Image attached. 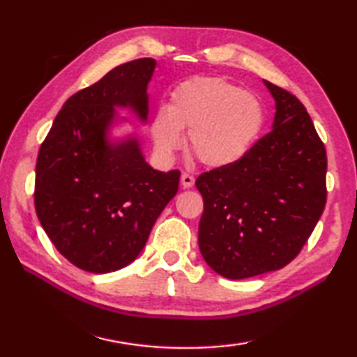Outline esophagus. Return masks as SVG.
Masks as SVG:
<instances>
[{"instance_id":"esophagus-1","label":"esophagus","mask_w":357,"mask_h":357,"mask_svg":"<svg viewBox=\"0 0 357 357\" xmlns=\"http://www.w3.org/2000/svg\"><path fill=\"white\" fill-rule=\"evenodd\" d=\"M193 183H195V178H193L192 174L185 173V172L181 174V184H183L184 189H189V187L193 185Z\"/></svg>"}]
</instances>
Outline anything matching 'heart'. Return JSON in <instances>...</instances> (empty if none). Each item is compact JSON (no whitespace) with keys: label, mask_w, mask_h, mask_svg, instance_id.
Returning a JSON list of instances; mask_svg holds the SVG:
<instances>
[{"label":"heart","mask_w":357,"mask_h":357,"mask_svg":"<svg viewBox=\"0 0 357 357\" xmlns=\"http://www.w3.org/2000/svg\"><path fill=\"white\" fill-rule=\"evenodd\" d=\"M264 123V105L253 93L220 77H192L172 89L168 107L154 112L149 132L157 153L172 159L187 130L192 154L206 167L223 168L249 154Z\"/></svg>","instance_id":"b5f03b06"}]
</instances>
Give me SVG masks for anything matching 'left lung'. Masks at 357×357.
<instances>
[{"label":"left lung","instance_id":"obj_1","mask_svg":"<svg viewBox=\"0 0 357 357\" xmlns=\"http://www.w3.org/2000/svg\"><path fill=\"white\" fill-rule=\"evenodd\" d=\"M275 100L273 130L236 164L202 173L198 245L227 279L282 269L298 257L326 204L328 157L305 107L264 80Z\"/></svg>","mask_w":357,"mask_h":357}]
</instances>
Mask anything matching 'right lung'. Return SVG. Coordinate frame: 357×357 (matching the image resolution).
Returning a JSON list of instances; mask_svg holds the SVG:
<instances>
[{"label":"right lung","mask_w":357,"mask_h":357,"mask_svg":"<svg viewBox=\"0 0 357 357\" xmlns=\"http://www.w3.org/2000/svg\"><path fill=\"white\" fill-rule=\"evenodd\" d=\"M154 69L155 59H135L70 96L40 144L36 213L58 252L88 273H113L134 261L178 192L179 170L149 167L135 135L108 137L116 107L146 123Z\"/></svg>","instance_id":"right-lung-1"}]
</instances>
